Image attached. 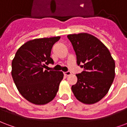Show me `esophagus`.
<instances>
[{
	"label": "esophagus",
	"instance_id": "esophagus-1",
	"mask_svg": "<svg viewBox=\"0 0 127 127\" xmlns=\"http://www.w3.org/2000/svg\"><path fill=\"white\" fill-rule=\"evenodd\" d=\"M64 75L68 76V75H71V73L70 72V71H67V72H64Z\"/></svg>",
	"mask_w": 127,
	"mask_h": 127
}]
</instances>
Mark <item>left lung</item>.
I'll use <instances>...</instances> for the list:
<instances>
[{
	"mask_svg": "<svg viewBox=\"0 0 127 127\" xmlns=\"http://www.w3.org/2000/svg\"><path fill=\"white\" fill-rule=\"evenodd\" d=\"M77 56L78 65L84 71L77 74V82L71 87L79 102L93 104L108 92L115 77V63L107 47L87 33L68 34Z\"/></svg>",
	"mask_w": 127,
	"mask_h": 127,
	"instance_id": "1",
	"label": "left lung"
}]
</instances>
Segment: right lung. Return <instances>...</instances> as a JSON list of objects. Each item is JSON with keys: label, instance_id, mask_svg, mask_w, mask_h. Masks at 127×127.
<instances>
[{"label": "right lung", "instance_id": "obj_1", "mask_svg": "<svg viewBox=\"0 0 127 127\" xmlns=\"http://www.w3.org/2000/svg\"><path fill=\"white\" fill-rule=\"evenodd\" d=\"M61 36L36 38L17 50L12 61L11 75L17 90L25 99L35 105H44L56 96L63 79L62 71L44 70L53 64L52 48Z\"/></svg>", "mask_w": 127, "mask_h": 127}]
</instances>
